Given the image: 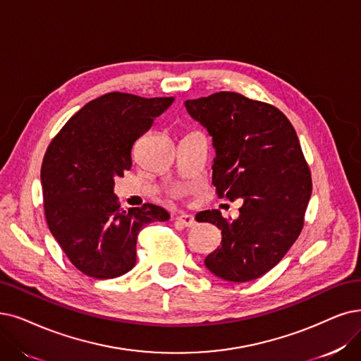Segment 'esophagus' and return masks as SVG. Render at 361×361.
Listing matches in <instances>:
<instances>
[{
	"mask_svg": "<svg viewBox=\"0 0 361 361\" xmlns=\"http://www.w3.org/2000/svg\"><path fill=\"white\" fill-rule=\"evenodd\" d=\"M176 222L178 224H180V225H183V226H194L197 222H195V219H194V216L192 214H179L178 218H176Z\"/></svg>",
	"mask_w": 361,
	"mask_h": 361,
	"instance_id": "obj_1",
	"label": "esophagus"
}]
</instances>
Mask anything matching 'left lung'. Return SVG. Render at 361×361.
Returning a JSON list of instances; mask_svg holds the SVG:
<instances>
[{"mask_svg": "<svg viewBox=\"0 0 361 361\" xmlns=\"http://www.w3.org/2000/svg\"><path fill=\"white\" fill-rule=\"evenodd\" d=\"M213 137V185L218 197L243 200L240 216L201 212L198 222L222 231L206 267L224 280L244 283L276 267L298 240L312 191L311 171L292 123L274 105L234 92L185 102Z\"/></svg>", "mask_w": 361, "mask_h": 361, "instance_id": "obj_1", "label": "left lung"}]
</instances>
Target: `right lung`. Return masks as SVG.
<instances>
[{
    "instance_id": "obj_1",
    "label": "right lung",
    "mask_w": 361,
    "mask_h": 361,
    "mask_svg": "<svg viewBox=\"0 0 361 361\" xmlns=\"http://www.w3.org/2000/svg\"><path fill=\"white\" fill-rule=\"evenodd\" d=\"M175 97L112 92L66 121L41 166L44 214L71 264L93 279H115L136 264L139 231L170 216L154 204L121 209L114 178L132 167L133 143Z\"/></svg>"
}]
</instances>
